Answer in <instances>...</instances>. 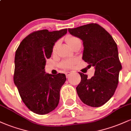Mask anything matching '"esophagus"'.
Segmentation results:
<instances>
[{
    "mask_svg": "<svg viewBox=\"0 0 131 131\" xmlns=\"http://www.w3.org/2000/svg\"><path fill=\"white\" fill-rule=\"evenodd\" d=\"M65 74H66V76H67V77H69L70 75L72 74V71H66Z\"/></svg>",
    "mask_w": 131,
    "mask_h": 131,
    "instance_id": "obj_1",
    "label": "esophagus"
}]
</instances>
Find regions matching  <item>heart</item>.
Segmentation results:
<instances>
[{
    "label": "heart",
    "instance_id": "obj_1",
    "mask_svg": "<svg viewBox=\"0 0 131 131\" xmlns=\"http://www.w3.org/2000/svg\"><path fill=\"white\" fill-rule=\"evenodd\" d=\"M67 41L71 47L76 46L78 43H81L80 39L77 37L73 36H68L67 37ZM57 46H58V42L55 43L53 47V52H56ZM77 58H69V59H65L63 60L60 63V66L63 68H71L73 67V65L78 63Z\"/></svg>",
    "mask_w": 131,
    "mask_h": 131
}]
</instances>
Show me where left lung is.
<instances>
[{
    "instance_id": "obj_1",
    "label": "left lung",
    "mask_w": 131,
    "mask_h": 131,
    "mask_svg": "<svg viewBox=\"0 0 131 131\" xmlns=\"http://www.w3.org/2000/svg\"><path fill=\"white\" fill-rule=\"evenodd\" d=\"M69 32L83 42L82 59L95 67L94 76L79 73L81 81L76 88L81 101L88 106L99 107L112 97L118 86L122 69L116 43L104 28L90 23L68 29Z\"/></svg>"
}]
</instances>
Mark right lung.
<instances>
[{"label":"right lung","mask_w":131,"mask_h":131,"mask_svg":"<svg viewBox=\"0 0 131 131\" xmlns=\"http://www.w3.org/2000/svg\"><path fill=\"white\" fill-rule=\"evenodd\" d=\"M67 32V29L34 31L21 42L16 50L14 83L23 103L38 115L51 112L59 103L60 91L67 79L65 74H48L44 68L55 42Z\"/></svg>","instance_id":"right-lung-1"}]
</instances>
